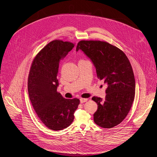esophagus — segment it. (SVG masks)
<instances>
[{
  "label": "esophagus",
  "instance_id": "1",
  "mask_svg": "<svg viewBox=\"0 0 157 157\" xmlns=\"http://www.w3.org/2000/svg\"><path fill=\"white\" fill-rule=\"evenodd\" d=\"M88 100V98H80V102H81V103H84V102H86V101H87Z\"/></svg>",
  "mask_w": 157,
  "mask_h": 157
}]
</instances>
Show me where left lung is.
Returning a JSON list of instances; mask_svg holds the SVG:
<instances>
[{"label":"left lung","mask_w":157,"mask_h":157,"mask_svg":"<svg viewBox=\"0 0 157 157\" xmlns=\"http://www.w3.org/2000/svg\"><path fill=\"white\" fill-rule=\"evenodd\" d=\"M78 50L91 60L98 78L108 86L105 99L92 98L98 105L94 123L104 128L119 124L129 113L135 94V76L127 56L117 47L101 40H81Z\"/></svg>","instance_id":"1"}]
</instances>
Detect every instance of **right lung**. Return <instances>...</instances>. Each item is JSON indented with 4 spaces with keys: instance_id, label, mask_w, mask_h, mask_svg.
Here are the masks:
<instances>
[{
    "instance_id": "right-lung-1",
    "label": "right lung",
    "mask_w": 157,
    "mask_h": 157,
    "mask_svg": "<svg viewBox=\"0 0 157 157\" xmlns=\"http://www.w3.org/2000/svg\"><path fill=\"white\" fill-rule=\"evenodd\" d=\"M72 42L54 40L36 56L28 76V93L39 118L48 128L58 131L68 127L74 120L78 98L65 99L57 91L59 64L73 49Z\"/></svg>"
}]
</instances>
